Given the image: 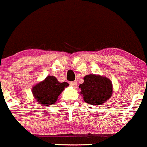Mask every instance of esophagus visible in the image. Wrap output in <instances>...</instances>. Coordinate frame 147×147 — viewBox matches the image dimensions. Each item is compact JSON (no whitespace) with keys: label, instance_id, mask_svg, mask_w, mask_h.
<instances>
[{"label":"esophagus","instance_id":"1","mask_svg":"<svg viewBox=\"0 0 147 147\" xmlns=\"http://www.w3.org/2000/svg\"><path fill=\"white\" fill-rule=\"evenodd\" d=\"M69 85H70L71 86L74 87V88H76L77 82L76 81H71V82H69Z\"/></svg>","mask_w":147,"mask_h":147}]
</instances>
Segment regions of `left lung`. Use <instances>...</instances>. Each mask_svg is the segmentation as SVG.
I'll return each mask as SVG.
<instances>
[{
  "instance_id": "8db88e82",
  "label": "left lung",
  "mask_w": 147,
  "mask_h": 147,
  "mask_svg": "<svg viewBox=\"0 0 147 147\" xmlns=\"http://www.w3.org/2000/svg\"><path fill=\"white\" fill-rule=\"evenodd\" d=\"M78 87L84 101L91 105H101L111 98L113 93L111 80L95 74L84 76V83Z\"/></svg>"
}]
</instances>
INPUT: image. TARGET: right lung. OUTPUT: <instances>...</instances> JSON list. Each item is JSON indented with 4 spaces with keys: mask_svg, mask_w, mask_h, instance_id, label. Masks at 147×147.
<instances>
[{
    "mask_svg": "<svg viewBox=\"0 0 147 147\" xmlns=\"http://www.w3.org/2000/svg\"><path fill=\"white\" fill-rule=\"evenodd\" d=\"M67 86V82L60 83L55 76H49L33 87L32 93L39 104L49 106L57 101L59 96Z\"/></svg>",
    "mask_w": 147,
    "mask_h": 147,
    "instance_id": "obj_1",
    "label": "right lung"
}]
</instances>
